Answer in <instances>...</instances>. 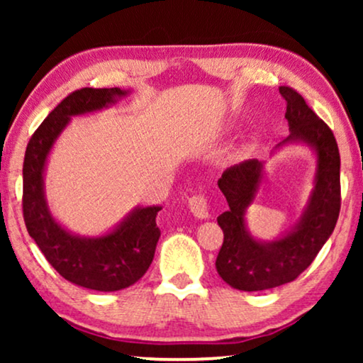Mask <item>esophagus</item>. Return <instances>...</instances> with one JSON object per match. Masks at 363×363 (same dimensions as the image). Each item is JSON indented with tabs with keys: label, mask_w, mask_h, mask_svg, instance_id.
I'll return each instance as SVG.
<instances>
[{
	"label": "esophagus",
	"mask_w": 363,
	"mask_h": 363,
	"mask_svg": "<svg viewBox=\"0 0 363 363\" xmlns=\"http://www.w3.org/2000/svg\"><path fill=\"white\" fill-rule=\"evenodd\" d=\"M188 205H190V210L196 218L205 220V218L210 216V211H208L210 206H208V200L203 193H195V195L188 200Z\"/></svg>",
	"instance_id": "34e87169"
}]
</instances>
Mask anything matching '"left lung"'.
Wrapping results in <instances>:
<instances>
[{
    "label": "left lung",
    "mask_w": 363,
    "mask_h": 363,
    "mask_svg": "<svg viewBox=\"0 0 363 363\" xmlns=\"http://www.w3.org/2000/svg\"><path fill=\"white\" fill-rule=\"evenodd\" d=\"M291 135L317 152L315 190L297 228L279 241L257 242L245 230V210L251 205L262 178L257 160H246L223 172L218 186L230 210L218 216L223 245L216 271L240 291H266L299 277L334 231L340 213V153L329 125L317 117L296 89L281 86Z\"/></svg>",
    "instance_id": "8db88e82"
}]
</instances>
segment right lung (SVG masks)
<instances>
[{"label":"right lung","instance_id":"right-lung-1","mask_svg":"<svg viewBox=\"0 0 363 363\" xmlns=\"http://www.w3.org/2000/svg\"><path fill=\"white\" fill-rule=\"evenodd\" d=\"M118 87L77 89L64 97L29 138L23 163V218L49 264L64 279L94 291H121L145 274L160 238V206L135 210L111 235L77 238L62 230L49 215L43 193V170L54 140L71 116H79L123 96Z\"/></svg>","mask_w":363,"mask_h":363}]
</instances>
